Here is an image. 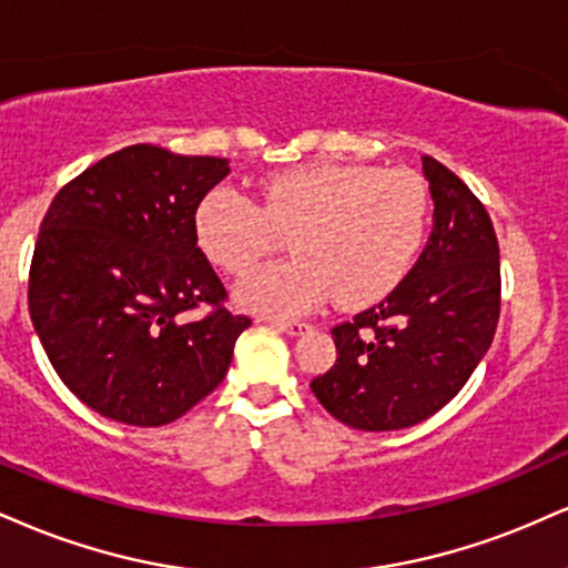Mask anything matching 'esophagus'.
<instances>
[{"label":"esophagus","instance_id":"34e87169","mask_svg":"<svg viewBox=\"0 0 568 568\" xmlns=\"http://www.w3.org/2000/svg\"><path fill=\"white\" fill-rule=\"evenodd\" d=\"M266 320H270L277 331L288 333V336H298V333L310 331V323H304V320H283V317H266Z\"/></svg>","mask_w":568,"mask_h":568}]
</instances>
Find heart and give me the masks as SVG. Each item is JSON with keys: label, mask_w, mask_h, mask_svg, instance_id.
I'll return each mask as SVG.
<instances>
[{"label": "heart", "mask_w": 568, "mask_h": 568, "mask_svg": "<svg viewBox=\"0 0 568 568\" xmlns=\"http://www.w3.org/2000/svg\"><path fill=\"white\" fill-rule=\"evenodd\" d=\"M432 216L420 174L359 163H306L264 176L256 203L214 187L197 203L195 235L230 275L251 270L291 232L296 258L264 264L237 283L248 310L291 317L338 296L359 310L386 298L418 258Z\"/></svg>", "instance_id": "obj_1"}]
</instances>
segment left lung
<instances>
[{
	"label": "left lung",
	"mask_w": 568,
	"mask_h": 568,
	"mask_svg": "<svg viewBox=\"0 0 568 568\" xmlns=\"http://www.w3.org/2000/svg\"><path fill=\"white\" fill-rule=\"evenodd\" d=\"M434 230L381 304L333 327L336 365L312 381L333 418L396 432L432 418L466 386L500 320V245L468 184L423 155Z\"/></svg>",
	"instance_id": "1"
}]
</instances>
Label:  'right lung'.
<instances>
[{
	"mask_svg": "<svg viewBox=\"0 0 568 568\" xmlns=\"http://www.w3.org/2000/svg\"><path fill=\"white\" fill-rule=\"evenodd\" d=\"M227 159L129 145L81 172L47 209L29 312L54 373L105 418L166 426L222 384L251 320L224 310L197 248L195 211ZM214 305L187 324L183 312Z\"/></svg>",
	"mask_w": 568,
	"mask_h": 568,
	"instance_id": "right-lung-1",
	"label": "right lung"
}]
</instances>
